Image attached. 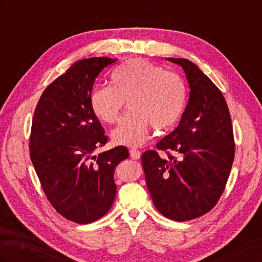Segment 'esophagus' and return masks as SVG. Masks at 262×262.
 <instances>
[{"instance_id":"esophagus-1","label":"esophagus","mask_w":262,"mask_h":262,"mask_svg":"<svg viewBox=\"0 0 262 262\" xmlns=\"http://www.w3.org/2000/svg\"><path fill=\"white\" fill-rule=\"evenodd\" d=\"M130 156H131V158H133V160H139V158L141 157V152L137 148H131Z\"/></svg>"}]
</instances>
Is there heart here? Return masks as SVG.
<instances>
[{
	"instance_id": "heart-1",
	"label": "heart",
	"mask_w": 262,
	"mask_h": 262,
	"mask_svg": "<svg viewBox=\"0 0 262 262\" xmlns=\"http://www.w3.org/2000/svg\"><path fill=\"white\" fill-rule=\"evenodd\" d=\"M112 87L101 86L91 93L94 114L106 123L118 121L128 101L130 112L112 138L118 144L140 146L148 138L149 128L168 130L175 125L187 105V87L182 78L143 59L119 66L110 76Z\"/></svg>"
}]
</instances>
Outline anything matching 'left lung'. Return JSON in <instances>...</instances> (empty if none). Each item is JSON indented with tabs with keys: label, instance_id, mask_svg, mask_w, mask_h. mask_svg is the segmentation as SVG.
Segmentation results:
<instances>
[{
	"label": "left lung",
	"instance_id": "left-lung-1",
	"mask_svg": "<svg viewBox=\"0 0 262 262\" xmlns=\"http://www.w3.org/2000/svg\"><path fill=\"white\" fill-rule=\"evenodd\" d=\"M184 69L189 101L177 128L142 154L145 180L155 208L184 222L211 211L223 193L235 156L231 115L223 94L187 59L167 58Z\"/></svg>",
	"mask_w": 262,
	"mask_h": 262
}]
</instances>
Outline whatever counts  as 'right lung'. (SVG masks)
<instances>
[{
	"label": "right lung",
	"instance_id": "right-lung-1",
	"mask_svg": "<svg viewBox=\"0 0 262 262\" xmlns=\"http://www.w3.org/2000/svg\"><path fill=\"white\" fill-rule=\"evenodd\" d=\"M117 59L75 62L43 91L35 109L30 160L46 196L63 217L89 224L110 210L117 193L116 166L129 157L125 146L98 155L108 138L91 107L94 82Z\"/></svg>",
	"mask_w": 262,
	"mask_h": 262
}]
</instances>
